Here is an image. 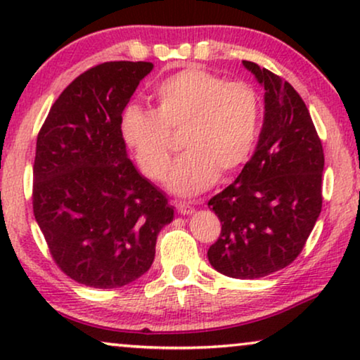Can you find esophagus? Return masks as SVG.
I'll return each mask as SVG.
<instances>
[{
  "instance_id": "34e87169",
  "label": "esophagus",
  "mask_w": 360,
  "mask_h": 360,
  "mask_svg": "<svg viewBox=\"0 0 360 360\" xmlns=\"http://www.w3.org/2000/svg\"><path fill=\"white\" fill-rule=\"evenodd\" d=\"M176 211H179L180 214H191L195 211V208H193V205H190V203H186V201H176Z\"/></svg>"
}]
</instances>
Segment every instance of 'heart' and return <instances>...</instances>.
Listing matches in <instances>:
<instances>
[{
	"mask_svg": "<svg viewBox=\"0 0 360 360\" xmlns=\"http://www.w3.org/2000/svg\"><path fill=\"white\" fill-rule=\"evenodd\" d=\"M154 110L127 106L121 136L142 174L165 180L174 141L180 134L185 152L172 169L169 186L191 196L210 188L218 175H234L252 154L262 105L248 82H226L201 67H188L162 80L154 90Z\"/></svg>",
	"mask_w": 360,
	"mask_h": 360,
	"instance_id": "1",
	"label": "heart"
}]
</instances>
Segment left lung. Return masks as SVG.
Listing matches in <instances>:
<instances>
[{
	"label": "left lung",
	"instance_id": "8db88e82",
	"mask_svg": "<svg viewBox=\"0 0 360 360\" xmlns=\"http://www.w3.org/2000/svg\"><path fill=\"white\" fill-rule=\"evenodd\" d=\"M265 88L259 144L238 179L208 201L221 221L208 260L233 278H260L302 252L323 206L324 154L302 96L282 77L244 60Z\"/></svg>",
	"mask_w": 360,
	"mask_h": 360
}]
</instances>
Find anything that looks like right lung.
<instances>
[{
	"label": "right lung",
	"mask_w": 360,
	"mask_h": 360,
	"mask_svg": "<svg viewBox=\"0 0 360 360\" xmlns=\"http://www.w3.org/2000/svg\"><path fill=\"white\" fill-rule=\"evenodd\" d=\"M150 62H105L78 75L37 134L32 210L53 262L93 288L150 269L157 234L174 219L165 195L127 159L121 116Z\"/></svg>",
	"instance_id": "right-lung-1"
}]
</instances>
